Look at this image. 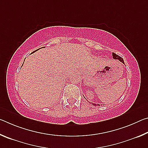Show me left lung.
<instances>
[{"instance_id":"obj_1","label":"left lung","mask_w":148,"mask_h":148,"mask_svg":"<svg viewBox=\"0 0 148 148\" xmlns=\"http://www.w3.org/2000/svg\"><path fill=\"white\" fill-rule=\"evenodd\" d=\"M112 56H113V58H114V59H118L120 62H121L122 63H123V64H124V61H123V59L122 57H121L120 56H119L118 55H117V54L114 53H112ZM85 99H86V98H85ZM91 103H92V102H91ZM92 104L93 105V106H100L99 104H97V105L96 104H95V103H92Z\"/></svg>"}]
</instances>
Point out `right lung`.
Here are the masks:
<instances>
[{"instance_id": "add662e5", "label": "right lung", "mask_w": 148, "mask_h": 148, "mask_svg": "<svg viewBox=\"0 0 148 148\" xmlns=\"http://www.w3.org/2000/svg\"><path fill=\"white\" fill-rule=\"evenodd\" d=\"M39 49H40V48H39ZM36 49V51H33V52H32V53H34V52H35V51H38V49ZM22 66H23V65H22Z\"/></svg>"}]
</instances>
